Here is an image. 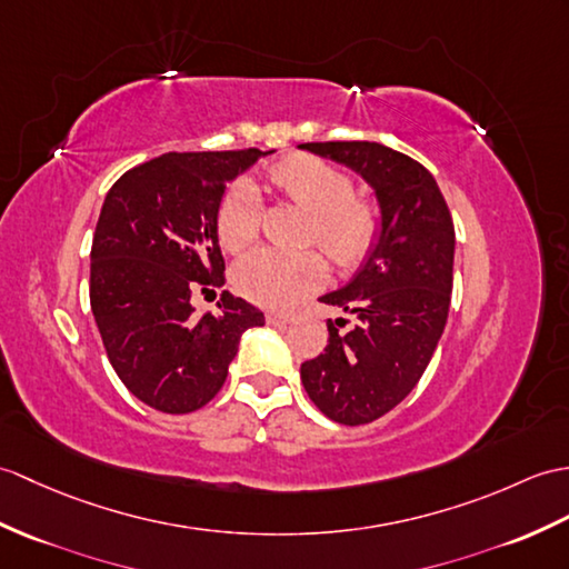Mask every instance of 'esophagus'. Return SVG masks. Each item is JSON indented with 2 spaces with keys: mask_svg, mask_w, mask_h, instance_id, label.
<instances>
[{
  "mask_svg": "<svg viewBox=\"0 0 569 569\" xmlns=\"http://www.w3.org/2000/svg\"><path fill=\"white\" fill-rule=\"evenodd\" d=\"M267 322L273 325V327H283V325H288V322H293V317H290V315H281V312H269V315H267Z\"/></svg>",
  "mask_w": 569,
  "mask_h": 569,
  "instance_id": "esophagus-1",
  "label": "esophagus"
}]
</instances>
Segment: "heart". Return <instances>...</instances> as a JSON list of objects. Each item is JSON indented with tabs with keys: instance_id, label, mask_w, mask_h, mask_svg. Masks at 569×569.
Listing matches in <instances>:
<instances>
[{
	"instance_id": "b5f03b06",
	"label": "heart",
	"mask_w": 569,
	"mask_h": 569,
	"mask_svg": "<svg viewBox=\"0 0 569 569\" xmlns=\"http://www.w3.org/2000/svg\"><path fill=\"white\" fill-rule=\"evenodd\" d=\"M269 187L310 213L308 242H317L339 267L361 261L373 247L380 228L378 206L353 193V179L345 169L312 154H290L269 169ZM261 222L259 196L252 183L240 181L222 193L216 230L220 247L242 252L257 240ZM325 259L306 252L254 249L237 261L234 288L263 308H290L322 283Z\"/></svg>"
}]
</instances>
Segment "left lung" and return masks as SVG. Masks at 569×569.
I'll return each mask as SVG.
<instances>
[{
	"mask_svg": "<svg viewBox=\"0 0 569 569\" xmlns=\"http://www.w3.org/2000/svg\"><path fill=\"white\" fill-rule=\"evenodd\" d=\"M302 148L337 160L371 183L382 230L376 249L325 306L345 310L327 320L325 353L300 366L310 400L347 427L368 425L415 390L443 335L453 290L456 230L431 171L380 142L335 140Z\"/></svg>",
	"mask_w": 569,
	"mask_h": 569,
	"instance_id": "obj_1",
	"label": "left lung"
}]
</instances>
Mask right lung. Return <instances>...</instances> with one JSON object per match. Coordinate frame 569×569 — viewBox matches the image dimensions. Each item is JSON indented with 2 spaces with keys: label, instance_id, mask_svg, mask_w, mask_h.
<instances>
[{
  "label": "right lung",
  "instance_id": "add662e5",
  "mask_svg": "<svg viewBox=\"0 0 569 569\" xmlns=\"http://www.w3.org/2000/svg\"><path fill=\"white\" fill-rule=\"evenodd\" d=\"M257 148L167 152L106 193L91 242L89 300L106 356L152 409L189 415L220 392L240 337L263 312L222 290L218 312L196 317L193 290L224 283L216 216L224 183Z\"/></svg>",
  "mask_w": 569,
  "mask_h": 569
}]
</instances>
